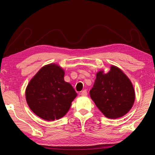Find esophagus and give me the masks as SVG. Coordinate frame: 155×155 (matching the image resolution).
<instances>
[{
    "label": "esophagus",
    "mask_w": 155,
    "mask_h": 155,
    "mask_svg": "<svg viewBox=\"0 0 155 155\" xmlns=\"http://www.w3.org/2000/svg\"><path fill=\"white\" fill-rule=\"evenodd\" d=\"M83 91L82 93H85V94H83V95H84V96H86V95H87V92H86L85 91ZM85 93L86 94H85Z\"/></svg>",
    "instance_id": "obj_1"
}]
</instances>
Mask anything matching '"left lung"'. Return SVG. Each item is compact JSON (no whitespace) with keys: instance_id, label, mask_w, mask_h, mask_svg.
Segmentation results:
<instances>
[{"instance_id":"left-lung-1","label":"left lung","mask_w":155,"mask_h":155,"mask_svg":"<svg viewBox=\"0 0 155 155\" xmlns=\"http://www.w3.org/2000/svg\"><path fill=\"white\" fill-rule=\"evenodd\" d=\"M64 70L56 64L43 66L31 78L26 88L28 107L44 120L54 121L69 111L77 94L71 84L64 81Z\"/></svg>"}]
</instances>
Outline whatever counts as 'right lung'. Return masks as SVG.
<instances>
[{"label": "right lung", "mask_w": 155, "mask_h": 155, "mask_svg": "<svg viewBox=\"0 0 155 155\" xmlns=\"http://www.w3.org/2000/svg\"><path fill=\"white\" fill-rule=\"evenodd\" d=\"M90 97L107 118L116 119L130 111L134 104L135 93L128 77L119 68L111 65L109 72L96 73Z\"/></svg>", "instance_id": "add662e5"}]
</instances>
